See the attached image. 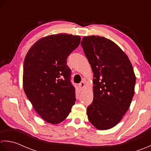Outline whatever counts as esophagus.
<instances>
[{"label":"esophagus","instance_id":"obj_1","mask_svg":"<svg viewBox=\"0 0 151 151\" xmlns=\"http://www.w3.org/2000/svg\"><path fill=\"white\" fill-rule=\"evenodd\" d=\"M85 83L83 81H82L79 84V87L80 88V90H82V89H83L85 88Z\"/></svg>","mask_w":151,"mask_h":151}]
</instances>
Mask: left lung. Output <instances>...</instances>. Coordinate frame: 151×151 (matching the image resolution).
<instances>
[{
	"label": "left lung",
	"mask_w": 151,
	"mask_h": 151,
	"mask_svg": "<svg viewBox=\"0 0 151 151\" xmlns=\"http://www.w3.org/2000/svg\"><path fill=\"white\" fill-rule=\"evenodd\" d=\"M81 44L93 72V101L88 121L108 130L121 121L134 95L136 76L127 55L115 42L99 36H84Z\"/></svg>",
	"instance_id": "8db88e82"
}]
</instances>
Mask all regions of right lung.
<instances>
[{
	"instance_id": "obj_1",
	"label": "right lung",
	"mask_w": 151,
	"mask_h": 151,
	"mask_svg": "<svg viewBox=\"0 0 151 151\" xmlns=\"http://www.w3.org/2000/svg\"><path fill=\"white\" fill-rule=\"evenodd\" d=\"M80 41L79 36L66 33L43 37L24 58V93L36 113L52 124L63 122L75 104V88L70 81L71 70L66 59Z\"/></svg>"
}]
</instances>
